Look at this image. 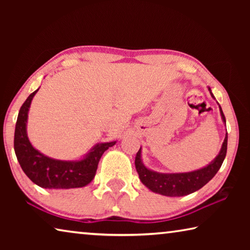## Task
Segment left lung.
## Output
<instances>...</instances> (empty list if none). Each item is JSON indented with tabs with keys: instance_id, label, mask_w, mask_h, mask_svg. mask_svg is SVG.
Returning <instances> with one entry per match:
<instances>
[{
	"instance_id": "left-lung-1",
	"label": "left lung",
	"mask_w": 250,
	"mask_h": 250,
	"mask_svg": "<svg viewBox=\"0 0 250 250\" xmlns=\"http://www.w3.org/2000/svg\"><path fill=\"white\" fill-rule=\"evenodd\" d=\"M208 90L211 97L214 98V96L210 91V88H208ZM219 111H221L223 121L226 124L225 116H224L221 105H219ZM226 152L227 133L225 140L223 142L222 149L219 151V154L214 159V161H211L208 166L200 168V170L188 173H159L151 171L142 163L141 147L138 151L137 155H135L134 163L141 182L147 188H150L152 192L171 197L184 196L196 192L197 189L202 188L203 186L213 179L222 167L224 159L226 156Z\"/></svg>"
}]
</instances>
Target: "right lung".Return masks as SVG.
Wrapping results in <instances>:
<instances>
[{
  "label": "right lung",
  "mask_w": 250,
  "mask_h": 250,
  "mask_svg": "<svg viewBox=\"0 0 250 250\" xmlns=\"http://www.w3.org/2000/svg\"><path fill=\"white\" fill-rule=\"evenodd\" d=\"M39 89L32 92L20 109L15 125L14 150L25 174L43 188H75L89 184L96 175L99 160L117 141L99 143L79 161L55 160L33 147L26 133L29 105Z\"/></svg>",
  "instance_id": "right-lung-1"
}]
</instances>
